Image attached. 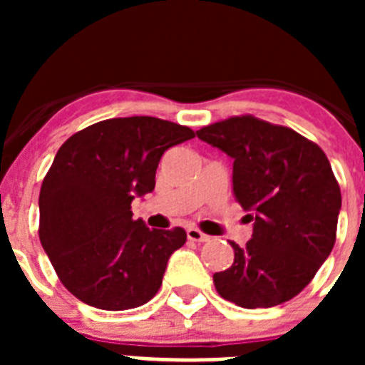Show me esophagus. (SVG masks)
<instances>
[{"instance_id":"34e87169","label":"esophagus","mask_w":365,"mask_h":365,"mask_svg":"<svg viewBox=\"0 0 365 365\" xmlns=\"http://www.w3.org/2000/svg\"><path fill=\"white\" fill-rule=\"evenodd\" d=\"M186 235H188L190 241H195V243H206V241L210 240L208 235L202 234V232L199 230V228H195V227L186 228Z\"/></svg>"}]
</instances>
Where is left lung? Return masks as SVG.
<instances>
[{"label":"left lung","mask_w":365,"mask_h":365,"mask_svg":"<svg viewBox=\"0 0 365 365\" xmlns=\"http://www.w3.org/2000/svg\"><path fill=\"white\" fill-rule=\"evenodd\" d=\"M234 159V195L252 212V240L232 241L234 263L214 274L219 296L245 309L289 302L311 283L336 241L341 193L318 144L291 128L240 115L197 131Z\"/></svg>","instance_id":"left-lung-1"}]
</instances>
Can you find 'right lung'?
Instances as JSON below:
<instances>
[{
    "instance_id": "add662e5",
    "label": "right lung",
    "mask_w": 365,
    "mask_h": 365,
    "mask_svg": "<svg viewBox=\"0 0 365 365\" xmlns=\"http://www.w3.org/2000/svg\"><path fill=\"white\" fill-rule=\"evenodd\" d=\"M195 137L155 117L108 118L71 135L40 190L41 247L58 278L80 302L125 311L150 302L186 232L133 219L135 195L153 192L168 148Z\"/></svg>"
}]
</instances>
